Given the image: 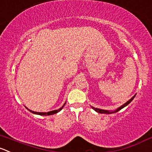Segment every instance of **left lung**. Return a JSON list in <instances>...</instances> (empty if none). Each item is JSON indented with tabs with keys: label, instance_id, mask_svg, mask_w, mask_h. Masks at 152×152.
Returning <instances> with one entry per match:
<instances>
[{
	"label": "left lung",
	"instance_id": "left-lung-1",
	"mask_svg": "<svg viewBox=\"0 0 152 152\" xmlns=\"http://www.w3.org/2000/svg\"><path fill=\"white\" fill-rule=\"evenodd\" d=\"M135 96H136V95H134V96L132 97V98L130 100H129V101H128L127 102H126V103H125V104H123V105H122L121 107H119V108H117V110H114V111H111V112H110V111H108V110H102V109L96 108V107H92V108L94 109V110H96V112H98V113H105V114H109V113H116V112H118L119 110H121V109H123V107H126V106H127L128 104H129V103H130L131 102H132V100L134 99V97H135Z\"/></svg>",
	"mask_w": 152,
	"mask_h": 152
}]
</instances>
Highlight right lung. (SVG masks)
I'll use <instances>...</instances> for the list:
<instances>
[{"instance_id": "right-lung-1", "label": "right lung", "mask_w": 152, "mask_h": 152, "mask_svg": "<svg viewBox=\"0 0 152 152\" xmlns=\"http://www.w3.org/2000/svg\"><path fill=\"white\" fill-rule=\"evenodd\" d=\"M64 104H65V103H64V105L62 106V107H60L59 109H58V110H52V111H50V112H47V113H45V112H35V111H32V110H29V109H28V110H29V111L31 112V113H35V114H39V115H42V116H49V115H52V114H55V113H58V112H59L60 110H61V109L63 108V107H64Z\"/></svg>"}]
</instances>
